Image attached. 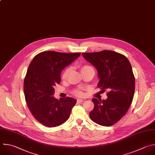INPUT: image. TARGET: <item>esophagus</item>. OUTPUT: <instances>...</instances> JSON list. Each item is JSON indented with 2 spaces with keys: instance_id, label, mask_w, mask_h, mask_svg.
Returning a JSON list of instances; mask_svg holds the SVG:
<instances>
[{
  "instance_id": "obj_1",
  "label": "esophagus",
  "mask_w": 155,
  "mask_h": 155,
  "mask_svg": "<svg viewBox=\"0 0 155 155\" xmlns=\"http://www.w3.org/2000/svg\"><path fill=\"white\" fill-rule=\"evenodd\" d=\"M77 103H82V102L84 101V100H83V99H78L77 100Z\"/></svg>"
}]
</instances>
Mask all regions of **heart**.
<instances>
[{"mask_svg":"<svg viewBox=\"0 0 155 155\" xmlns=\"http://www.w3.org/2000/svg\"><path fill=\"white\" fill-rule=\"evenodd\" d=\"M92 69V68L89 65H83V66H81L80 67V70H81V72H83V71H85L87 69ZM70 68H66L63 72H62V74H61V79L62 80H66L70 72ZM73 94L75 95V96H77V97H81L83 95V93L82 92V91L80 89H75Z\"/></svg>","mask_w":155,"mask_h":155,"instance_id":"heart-1","label":"heart"}]
</instances>
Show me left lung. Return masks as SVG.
<instances>
[{
    "label": "left lung",
    "instance_id": "1",
    "mask_svg": "<svg viewBox=\"0 0 155 155\" xmlns=\"http://www.w3.org/2000/svg\"><path fill=\"white\" fill-rule=\"evenodd\" d=\"M82 55L97 70V86L109 91L107 100H92L94 108L89 113L90 118L98 125L111 126L125 116L133 101L135 78L131 65L125 56L111 50Z\"/></svg>",
    "mask_w": 155,
    "mask_h": 155
}]
</instances>
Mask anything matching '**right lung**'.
<instances>
[{
  "label": "right lung",
  "instance_id": "right-lung-1",
  "mask_svg": "<svg viewBox=\"0 0 155 155\" xmlns=\"http://www.w3.org/2000/svg\"><path fill=\"white\" fill-rule=\"evenodd\" d=\"M80 55L47 51L31 61L24 81L25 98L32 115L42 125L55 127L69 117L77 100L69 97L55 98L54 87L60 83L63 69Z\"/></svg>",
  "mask_w": 155,
  "mask_h": 155
}]
</instances>
